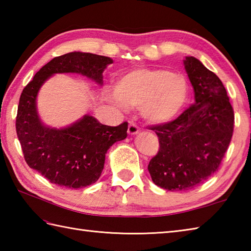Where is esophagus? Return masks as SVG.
<instances>
[{
  "instance_id": "1",
  "label": "esophagus",
  "mask_w": 251,
  "mask_h": 251,
  "mask_svg": "<svg viewBox=\"0 0 251 251\" xmlns=\"http://www.w3.org/2000/svg\"><path fill=\"white\" fill-rule=\"evenodd\" d=\"M139 130H140V128L137 126L136 123H129L128 129H127V131H128L129 135H136V134H138V132H139Z\"/></svg>"
}]
</instances>
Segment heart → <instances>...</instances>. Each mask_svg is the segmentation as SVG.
<instances>
[{"label": "heart", "mask_w": 251, "mask_h": 251, "mask_svg": "<svg viewBox=\"0 0 251 251\" xmlns=\"http://www.w3.org/2000/svg\"><path fill=\"white\" fill-rule=\"evenodd\" d=\"M189 96L190 85L183 74L165 68H140L120 77L106 99L120 109L140 108L146 121L164 124L179 116Z\"/></svg>", "instance_id": "obj_1"}]
</instances>
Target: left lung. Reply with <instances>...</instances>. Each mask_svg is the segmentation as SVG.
Instances as JSON below:
<instances>
[{"instance_id": "1", "label": "left lung", "mask_w": 251, "mask_h": 251, "mask_svg": "<svg viewBox=\"0 0 251 251\" xmlns=\"http://www.w3.org/2000/svg\"><path fill=\"white\" fill-rule=\"evenodd\" d=\"M184 68L195 102L174 121L149 127L159 142L149 173L168 191L192 190L214 175L234 129V111L220 78L194 57L185 58Z\"/></svg>"}]
</instances>
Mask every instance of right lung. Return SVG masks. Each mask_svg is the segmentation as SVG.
<instances>
[{
  "label": "right lung",
  "mask_w": 251,
  "mask_h": 251,
  "mask_svg": "<svg viewBox=\"0 0 251 251\" xmlns=\"http://www.w3.org/2000/svg\"><path fill=\"white\" fill-rule=\"evenodd\" d=\"M113 62L109 57L73 51L55 57L40 69L20 95L16 131L29 167L51 183L69 189L95 183L104 166L105 153L116 141L125 139L128 123L112 127L90 115L62 129L42 124L36 112V95L55 73H79L102 83V72Z\"/></svg>",
  "instance_id": "right-lung-1"
}]
</instances>
